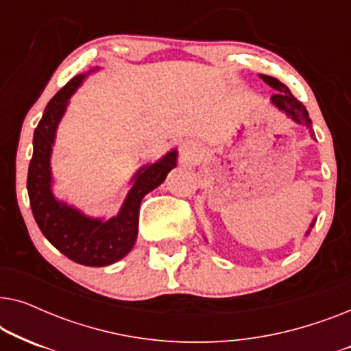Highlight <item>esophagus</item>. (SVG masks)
Listing matches in <instances>:
<instances>
[{
    "label": "esophagus",
    "instance_id": "obj_1",
    "mask_svg": "<svg viewBox=\"0 0 351 351\" xmlns=\"http://www.w3.org/2000/svg\"><path fill=\"white\" fill-rule=\"evenodd\" d=\"M195 150H196V147L193 142H185L184 145H182V152H184L185 156H193Z\"/></svg>",
    "mask_w": 351,
    "mask_h": 351
}]
</instances>
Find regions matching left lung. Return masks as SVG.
Wrapping results in <instances>:
<instances>
[{
	"instance_id": "left-lung-1",
	"label": "left lung",
	"mask_w": 351,
	"mask_h": 351,
	"mask_svg": "<svg viewBox=\"0 0 351 351\" xmlns=\"http://www.w3.org/2000/svg\"><path fill=\"white\" fill-rule=\"evenodd\" d=\"M261 78L265 81L268 86H271L273 89H276V94L271 95V104L275 105V107L280 108L281 112H285L287 117H291L292 119H294L295 123L304 124L306 129H310L311 137H315L313 129H311V119L308 117V112H306L305 105L302 104L300 100H297L294 95H292L289 88H287L286 84H282L280 80L273 78V76H268V75H261ZM313 225H315V220L311 222L310 228H313ZM308 233H310V230L306 232V234Z\"/></svg>"
}]
</instances>
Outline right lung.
<instances>
[{"label":"right lung","instance_id":"1","mask_svg":"<svg viewBox=\"0 0 351 351\" xmlns=\"http://www.w3.org/2000/svg\"><path fill=\"white\" fill-rule=\"evenodd\" d=\"M86 75L70 80L46 105L43 118L33 134V156L28 166L27 190L33 217L52 246L81 265L105 267L128 256L136 244L142 198L161 185L167 172L176 167L177 150H171L160 161L137 171L132 177L134 185L124 204L118 215L112 219L88 217L73 206L57 199L51 190L52 145L69 100L83 83Z\"/></svg>","mask_w":351,"mask_h":351}]
</instances>
